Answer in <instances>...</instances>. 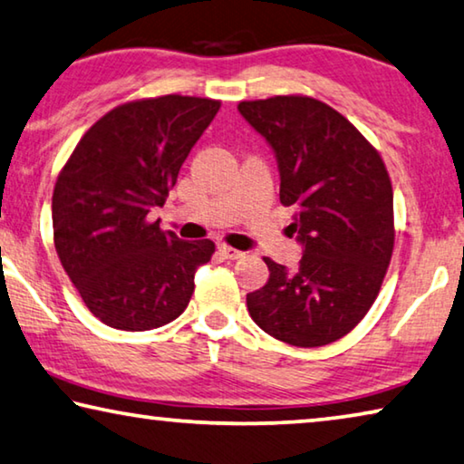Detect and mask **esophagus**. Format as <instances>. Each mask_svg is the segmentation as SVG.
Segmentation results:
<instances>
[{
  "instance_id": "esophagus-1",
  "label": "esophagus",
  "mask_w": 464,
  "mask_h": 464,
  "mask_svg": "<svg viewBox=\"0 0 464 464\" xmlns=\"http://www.w3.org/2000/svg\"><path fill=\"white\" fill-rule=\"evenodd\" d=\"M218 254L223 256L225 260H237V258H244V252H239V249H235L227 244H220L218 246Z\"/></svg>"
}]
</instances>
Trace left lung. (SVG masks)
<instances>
[{
  "instance_id": "8db88e82",
  "label": "left lung",
  "mask_w": 464,
  "mask_h": 464,
  "mask_svg": "<svg viewBox=\"0 0 464 464\" xmlns=\"http://www.w3.org/2000/svg\"><path fill=\"white\" fill-rule=\"evenodd\" d=\"M281 171V204L295 215L304 256L295 270L264 258L262 289L247 310L264 333L293 347L349 334L376 301L394 249L392 183L380 152L326 102L305 94L241 101Z\"/></svg>"
}]
</instances>
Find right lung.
<instances>
[{
    "label": "right lung",
    "instance_id": "right-lung-1",
    "mask_svg": "<svg viewBox=\"0 0 464 464\" xmlns=\"http://www.w3.org/2000/svg\"><path fill=\"white\" fill-rule=\"evenodd\" d=\"M220 101L165 94L130 101L80 138L57 175L51 215L63 270L102 324L140 333L173 322L194 293L210 239L150 223Z\"/></svg>",
    "mask_w": 464,
    "mask_h": 464
}]
</instances>
